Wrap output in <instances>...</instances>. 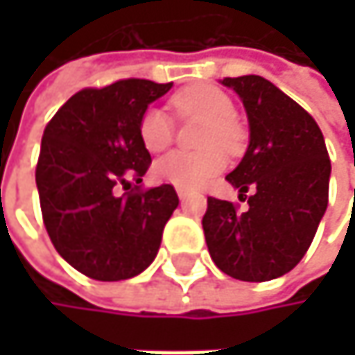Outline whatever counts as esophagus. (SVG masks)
I'll use <instances>...</instances> for the list:
<instances>
[{"instance_id":"34e87169","label":"esophagus","mask_w":355,"mask_h":355,"mask_svg":"<svg viewBox=\"0 0 355 355\" xmlns=\"http://www.w3.org/2000/svg\"><path fill=\"white\" fill-rule=\"evenodd\" d=\"M177 195H178V199H187V197H189V191H187V189H180V187H178Z\"/></svg>"}]
</instances>
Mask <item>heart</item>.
<instances>
[{"label": "heart", "mask_w": 355, "mask_h": 355, "mask_svg": "<svg viewBox=\"0 0 355 355\" xmlns=\"http://www.w3.org/2000/svg\"><path fill=\"white\" fill-rule=\"evenodd\" d=\"M178 114L199 116L205 121L199 146L205 148L197 154L171 152L156 160L152 175L160 182L180 189H197L220 175L226 166V152H236L243 144V129L234 119L232 98L214 86H191L180 90L173 98ZM173 121L160 108H148L139 119V139L152 154L166 150L173 144Z\"/></svg>", "instance_id": "b5f03b06"}]
</instances>
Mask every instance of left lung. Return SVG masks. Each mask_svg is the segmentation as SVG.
<instances>
[{
    "instance_id": "1",
    "label": "left lung",
    "mask_w": 355,
    "mask_h": 355,
    "mask_svg": "<svg viewBox=\"0 0 355 355\" xmlns=\"http://www.w3.org/2000/svg\"><path fill=\"white\" fill-rule=\"evenodd\" d=\"M222 84L241 96L248 116L247 152L226 177L248 209L207 197L205 243L226 275L269 282L292 271L311 247L329 201L331 160L317 121L269 80L241 76Z\"/></svg>"
}]
</instances>
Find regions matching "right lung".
<instances>
[{
    "label": "right lung",
    "instance_id": "obj_1",
    "mask_svg": "<svg viewBox=\"0 0 355 355\" xmlns=\"http://www.w3.org/2000/svg\"><path fill=\"white\" fill-rule=\"evenodd\" d=\"M171 88L135 78L86 88L44 127L36 164L42 222L57 252L92 279L119 282L148 269L177 209L173 184L127 191L152 162L139 119Z\"/></svg>",
    "mask_w": 355,
    "mask_h": 355
}]
</instances>
